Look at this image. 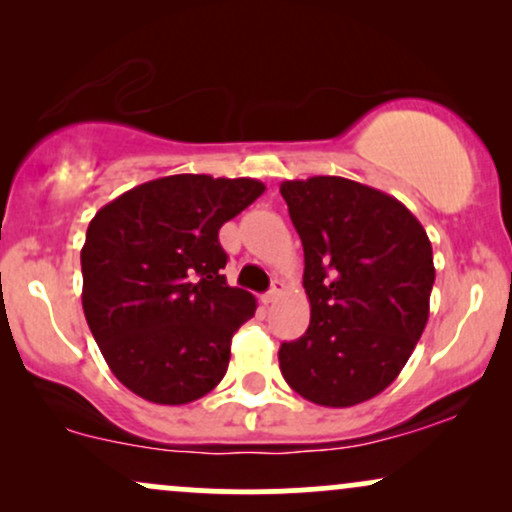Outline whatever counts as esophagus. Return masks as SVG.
<instances>
[{
	"mask_svg": "<svg viewBox=\"0 0 512 512\" xmlns=\"http://www.w3.org/2000/svg\"><path fill=\"white\" fill-rule=\"evenodd\" d=\"M281 293H284V281L274 279V281H272V289H269L267 293H264V296H262V301H264V303H274L276 298L281 296Z\"/></svg>",
	"mask_w": 512,
	"mask_h": 512,
	"instance_id": "34e87169",
	"label": "esophagus"
}]
</instances>
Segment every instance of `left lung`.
Listing matches in <instances>:
<instances>
[{
    "instance_id": "8db88e82",
    "label": "left lung",
    "mask_w": 512,
    "mask_h": 512,
    "mask_svg": "<svg viewBox=\"0 0 512 512\" xmlns=\"http://www.w3.org/2000/svg\"><path fill=\"white\" fill-rule=\"evenodd\" d=\"M279 190L310 301L308 330L279 349L281 375L308 402L354 407L397 378L424 332L431 240L402 202L361 182L315 175Z\"/></svg>"
}]
</instances>
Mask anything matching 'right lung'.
Segmentation results:
<instances>
[{"label": "right lung", "mask_w": 512, "mask_h": 512, "mask_svg": "<svg viewBox=\"0 0 512 512\" xmlns=\"http://www.w3.org/2000/svg\"><path fill=\"white\" fill-rule=\"evenodd\" d=\"M264 192L260 180L168 175L113 199L81 248L84 315L115 378L154 404L214 390L255 296L226 284L219 228Z\"/></svg>", "instance_id": "1"}]
</instances>
